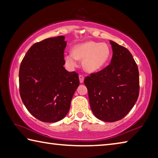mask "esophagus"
<instances>
[{"label":"esophagus","instance_id":"1","mask_svg":"<svg viewBox=\"0 0 158 158\" xmlns=\"http://www.w3.org/2000/svg\"><path fill=\"white\" fill-rule=\"evenodd\" d=\"M79 79H80V82L82 83L84 82V76L82 75H80L79 76Z\"/></svg>","mask_w":158,"mask_h":158}]
</instances>
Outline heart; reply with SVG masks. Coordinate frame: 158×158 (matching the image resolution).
Returning <instances> with one entry per match:
<instances>
[{
  "label": "heart",
  "instance_id": "1",
  "mask_svg": "<svg viewBox=\"0 0 158 158\" xmlns=\"http://www.w3.org/2000/svg\"><path fill=\"white\" fill-rule=\"evenodd\" d=\"M110 53V48L107 44L89 41L76 45L73 52L65 55L64 60L71 68L77 65V60H82L84 70L93 73L103 67L109 60Z\"/></svg>",
  "mask_w": 158,
  "mask_h": 158
}]
</instances>
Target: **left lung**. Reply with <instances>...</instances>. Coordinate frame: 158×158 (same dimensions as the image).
Masks as SVG:
<instances>
[{"label": "left lung", "instance_id": "8db88e82", "mask_svg": "<svg viewBox=\"0 0 158 158\" xmlns=\"http://www.w3.org/2000/svg\"><path fill=\"white\" fill-rule=\"evenodd\" d=\"M113 55L108 66L85 78L89 104L96 118L106 122L123 118L139 96V71L128 49L110 41Z\"/></svg>", "mask_w": 158, "mask_h": 158}]
</instances>
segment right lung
Listing matches in <instances>:
<instances>
[{"label":"right lung","mask_w":158,"mask_h":158,"mask_svg":"<svg viewBox=\"0 0 158 158\" xmlns=\"http://www.w3.org/2000/svg\"><path fill=\"white\" fill-rule=\"evenodd\" d=\"M64 39L59 36L34 44L19 69L21 100L30 114L43 122L65 117L80 84L78 74L64 67Z\"/></svg>","instance_id":"1"}]
</instances>
